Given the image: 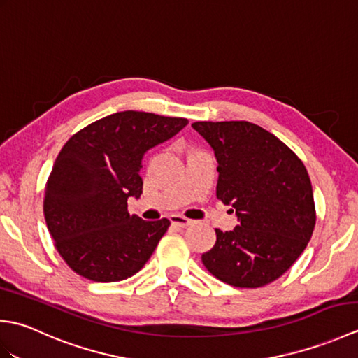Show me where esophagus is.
I'll use <instances>...</instances> for the list:
<instances>
[{
    "instance_id": "esophagus-1",
    "label": "esophagus",
    "mask_w": 358,
    "mask_h": 358,
    "mask_svg": "<svg viewBox=\"0 0 358 358\" xmlns=\"http://www.w3.org/2000/svg\"><path fill=\"white\" fill-rule=\"evenodd\" d=\"M171 223H172V226H175V227H187V226H191L194 222L192 220H189V218H186V217H183V215H172L171 217Z\"/></svg>"
}]
</instances>
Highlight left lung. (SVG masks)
<instances>
[{"instance_id": "obj_1", "label": "left lung", "mask_w": 358, "mask_h": 358, "mask_svg": "<svg viewBox=\"0 0 358 358\" xmlns=\"http://www.w3.org/2000/svg\"><path fill=\"white\" fill-rule=\"evenodd\" d=\"M214 149L217 199L234 208L238 226L215 229L206 269L235 287H262L280 278L313 237L315 204L305 164L275 135L249 121H196Z\"/></svg>"}]
</instances>
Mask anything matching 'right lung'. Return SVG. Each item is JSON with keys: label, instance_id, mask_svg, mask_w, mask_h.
<instances>
[{"label": "right lung", "instance_id": "add662e5", "mask_svg": "<svg viewBox=\"0 0 358 358\" xmlns=\"http://www.w3.org/2000/svg\"><path fill=\"white\" fill-rule=\"evenodd\" d=\"M187 123L124 110L94 121L64 144L45 183L43 209L55 248L73 272L110 283L146 264L171 222L131 215L127 199L143 192V155Z\"/></svg>", "mask_w": 358, "mask_h": 358}]
</instances>
